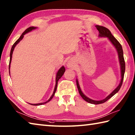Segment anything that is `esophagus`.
<instances>
[{
	"label": "esophagus",
	"mask_w": 135,
	"mask_h": 135,
	"mask_svg": "<svg viewBox=\"0 0 135 135\" xmlns=\"http://www.w3.org/2000/svg\"><path fill=\"white\" fill-rule=\"evenodd\" d=\"M67 67H68V68H71V67H73V62H71V61H68V64H67Z\"/></svg>",
	"instance_id": "esophagus-1"
}]
</instances>
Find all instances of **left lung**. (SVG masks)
Returning <instances> with one entry per match:
<instances>
[{
	"label": "left lung",
	"mask_w": 135,
	"mask_h": 135,
	"mask_svg": "<svg viewBox=\"0 0 135 135\" xmlns=\"http://www.w3.org/2000/svg\"><path fill=\"white\" fill-rule=\"evenodd\" d=\"M96 27L97 28V30H98L99 32V37H106V38H108V39L110 40V41L111 42V44L114 45V46L116 49V50L117 51V52H118V54L120 67H121V81H120L119 85L115 88V89H114L113 91H112V93H111L110 94H109L106 98L103 99L102 100H99V101H96V100L90 99L87 96H86L82 91L81 88H80V86H79L78 79H76L77 88H78L80 95L81 96L82 98L84 99L86 102L91 103V104H102V103H103L105 102L106 101H107L108 99H110L111 97H113L114 94L118 92L119 90L120 89V88H121L122 84L123 79H124V74H125V60L124 58V53H123L122 46L119 44V42L117 41L115 38H114V36L112 35L110 30L107 29V28L103 26H100V25H96Z\"/></svg>",
	"instance_id": "obj_1"
}]
</instances>
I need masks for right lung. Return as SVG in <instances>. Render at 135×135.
<instances>
[{"mask_svg": "<svg viewBox=\"0 0 135 135\" xmlns=\"http://www.w3.org/2000/svg\"><path fill=\"white\" fill-rule=\"evenodd\" d=\"M37 27H30L29 28H28L27 29L25 30L24 32L22 33V35L20 36V38L17 39V41L14 43V44H13L12 47H11V51H10V62H9V74H10V63H11V58H12V54H13V52L14 51V48H15L16 46L18 44V43L21 41V40L22 39V38H24V35H25V34H26L28 32H31V31H32L33 30H35L36 29ZM65 71V69L64 66H62V67H61V68H60L59 70L58 71V72H57V75H56V85H55V88H54V90L53 91V94L51 95V96L50 97V99H49L47 101H46V102H44V103H38V104H31V103H29L30 104H31L32 105H42V104H45V103H47V102H49V101H50V100H51V99L53 98L54 94H55L56 93V89H57V84H58V81L61 78V76H62L63 74H64V72Z\"/></svg>", "mask_w": 135, "mask_h": 135, "instance_id": "right-lung-1", "label": "right lung"}]
</instances>
